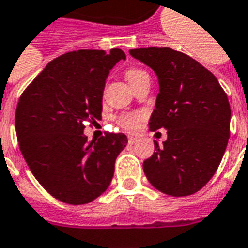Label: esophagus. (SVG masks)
Wrapping results in <instances>:
<instances>
[{"mask_svg":"<svg viewBox=\"0 0 248 248\" xmlns=\"http://www.w3.org/2000/svg\"><path fill=\"white\" fill-rule=\"evenodd\" d=\"M138 142V138H135V137H129V143L130 144H134V143Z\"/></svg>","mask_w":248,"mask_h":248,"instance_id":"esophagus-1","label":"esophagus"}]
</instances>
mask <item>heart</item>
<instances>
[{
  "instance_id": "b5f03b06",
  "label": "heart",
  "mask_w": 248,
  "mask_h": 248,
  "mask_svg": "<svg viewBox=\"0 0 248 248\" xmlns=\"http://www.w3.org/2000/svg\"><path fill=\"white\" fill-rule=\"evenodd\" d=\"M147 76H148L147 72H146V71H143V69H139V68H130V69L126 71V78H127V81L131 84V87H133L135 82L139 81L140 78H147ZM118 122L124 130L134 131V130L138 127L139 115L137 114L122 115V117L119 118Z\"/></svg>"
}]
</instances>
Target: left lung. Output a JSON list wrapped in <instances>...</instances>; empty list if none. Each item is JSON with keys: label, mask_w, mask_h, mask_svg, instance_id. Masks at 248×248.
Returning a JSON list of instances; mask_svg holds the SVG:
<instances>
[{"label": "left lung", "mask_w": 248, "mask_h": 248, "mask_svg": "<svg viewBox=\"0 0 248 248\" xmlns=\"http://www.w3.org/2000/svg\"><path fill=\"white\" fill-rule=\"evenodd\" d=\"M151 68L159 94L150 129L167 130L163 147L143 163L154 188L173 197L199 192L216 173L230 138L232 110L225 91L210 71L168 47L130 49Z\"/></svg>", "instance_id": "8db88e82"}]
</instances>
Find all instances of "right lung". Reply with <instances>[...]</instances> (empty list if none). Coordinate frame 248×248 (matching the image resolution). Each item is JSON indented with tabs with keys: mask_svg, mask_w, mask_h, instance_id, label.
<instances>
[{
	"mask_svg": "<svg viewBox=\"0 0 248 248\" xmlns=\"http://www.w3.org/2000/svg\"><path fill=\"white\" fill-rule=\"evenodd\" d=\"M122 49H78L49 62L22 93L16 131L27 166L51 196L82 205L104 193L115 159L127 144L124 134L106 133L89 142L85 122L101 119L109 72Z\"/></svg>",
	"mask_w": 248,
	"mask_h": 248,
	"instance_id": "right-lung-1",
	"label": "right lung"
}]
</instances>
